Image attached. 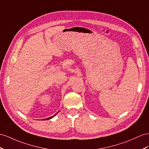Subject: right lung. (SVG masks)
Masks as SVG:
<instances>
[{
  "label": "right lung",
  "instance_id": "1",
  "mask_svg": "<svg viewBox=\"0 0 149 149\" xmlns=\"http://www.w3.org/2000/svg\"><path fill=\"white\" fill-rule=\"evenodd\" d=\"M57 113H58V112H57L55 114V115H53V116H51V117H49V118H46V119H44L45 120H49V119H51V118H53V117H54L55 115H56V114H57Z\"/></svg>",
  "mask_w": 149,
  "mask_h": 149
}]
</instances>
